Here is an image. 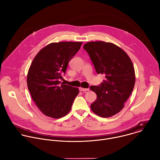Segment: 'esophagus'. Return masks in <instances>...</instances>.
Returning <instances> with one entry per match:
<instances>
[{
    "label": "esophagus",
    "instance_id": "esophagus-1",
    "mask_svg": "<svg viewBox=\"0 0 160 160\" xmlns=\"http://www.w3.org/2000/svg\"><path fill=\"white\" fill-rule=\"evenodd\" d=\"M80 90L82 91V92H87V91H88L90 89L88 88H83V87H80Z\"/></svg>",
    "mask_w": 160,
    "mask_h": 160
}]
</instances>
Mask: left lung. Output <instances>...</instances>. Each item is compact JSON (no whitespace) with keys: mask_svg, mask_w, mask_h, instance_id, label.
<instances>
[{"mask_svg":"<svg viewBox=\"0 0 160 160\" xmlns=\"http://www.w3.org/2000/svg\"><path fill=\"white\" fill-rule=\"evenodd\" d=\"M83 48L97 73L106 78L100 85L90 87L97 94L91 109L99 117H111L124 108L133 89L135 75L132 62L123 49L110 42H89Z\"/></svg>","mask_w":160,"mask_h":160,"instance_id":"1","label":"left lung"}]
</instances>
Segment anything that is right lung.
<instances>
[{
	"label": "right lung",
	"instance_id": "add662e5",
	"mask_svg": "<svg viewBox=\"0 0 160 160\" xmlns=\"http://www.w3.org/2000/svg\"><path fill=\"white\" fill-rule=\"evenodd\" d=\"M82 44V42L51 43L34 58L27 75V85L32 99L45 115L60 118L71 110L79 90L61 83L60 80Z\"/></svg>",
	"mask_w": 160,
	"mask_h": 160
}]
</instances>
